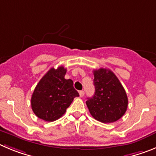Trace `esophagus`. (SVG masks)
<instances>
[{"label": "esophagus", "instance_id": "1", "mask_svg": "<svg viewBox=\"0 0 156 156\" xmlns=\"http://www.w3.org/2000/svg\"><path fill=\"white\" fill-rule=\"evenodd\" d=\"M84 95H85V92H84L83 90L79 91V95H80V97H83Z\"/></svg>", "mask_w": 156, "mask_h": 156}]
</instances>
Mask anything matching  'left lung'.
<instances>
[{"mask_svg":"<svg viewBox=\"0 0 156 156\" xmlns=\"http://www.w3.org/2000/svg\"><path fill=\"white\" fill-rule=\"evenodd\" d=\"M93 75L95 94L86 101L88 110L98 121L113 123L121 118L127 109L125 90L110 70H94Z\"/></svg>","mask_w":156,"mask_h":156,"instance_id":"left-lung-1","label":"left lung"}]
</instances>
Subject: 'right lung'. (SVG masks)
I'll list each match as a JSON object with an SVG mask.
<instances>
[{"mask_svg": "<svg viewBox=\"0 0 156 156\" xmlns=\"http://www.w3.org/2000/svg\"><path fill=\"white\" fill-rule=\"evenodd\" d=\"M67 69L59 67L50 68L35 88L31 106L33 113L40 119L52 122L65 113L79 94L75 89L71 79H65Z\"/></svg>", "mask_w": 156, "mask_h": 156, "instance_id": "obj_1", "label": "right lung"}]
</instances>
